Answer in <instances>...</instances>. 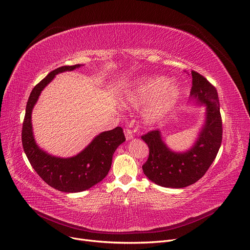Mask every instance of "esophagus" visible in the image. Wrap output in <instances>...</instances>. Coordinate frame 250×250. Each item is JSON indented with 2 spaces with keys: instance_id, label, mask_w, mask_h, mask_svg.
Returning <instances> with one entry per match:
<instances>
[{
  "instance_id": "obj_1",
  "label": "esophagus",
  "mask_w": 250,
  "mask_h": 250,
  "mask_svg": "<svg viewBox=\"0 0 250 250\" xmlns=\"http://www.w3.org/2000/svg\"><path fill=\"white\" fill-rule=\"evenodd\" d=\"M125 139L127 141L134 138V132H132V130L130 128H125Z\"/></svg>"
}]
</instances>
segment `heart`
Wrapping results in <instances>:
<instances>
[{
    "label": "heart",
    "instance_id": "heart-1",
    "mask_svg": "<svg viewBox=\"0 0 250 250\" xmlns=\"http://www.w3.org/2000/svg\"><path fill=\"white\" fill-rule=\"evenodd\" d=\"M169 83L170 81L164 77L145 79L128 93L127 102L131 105L139 106L155 101L147 112V119L153 121L169 111L181 95L179 87L169 85Z\"/></svg>",
    "mask_w": 250,
    "mask_h": 250
}]
</instances>
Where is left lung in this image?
Listing matches in <instances>:
<instances>
[{
    "label": "left lung",
    "mask_w": 250,
    "mask_h": 250,
    "mask_svg": "<svg viewBox=\"0 0 250 250\" xmlns=\"http://www.w3.org/2000/svg\"><path fill=\"white\" fill-rule=\"evenodd\" d=\"M191 96L206 104V122L196 144L186 153H175L166 146L161 131L151 130L142 136L149 154L143 165L144 174L166 188H185L200 180L215 160L222 142V120L218 93L201 74L192 70Z\"/></svg>",
    "instance_id": "left-lung-1"
}]
</instances>
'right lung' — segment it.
I'll list each match as a JSON object with an SVG mask.
<instances>
[{"label": "right lung", "mask_w": 250, "mask_h": 250, "mask_svg": "<svg viewBox=\"0 0 250 250\" xmlns=\"http://www.w3.org/2000/svg\"><path fill=\"white\" fill-rule=\"evenodd\" d=\"M80 66H61L36 84L28 99L22 127L23 148L33 169L49 186L67 193L85 191L104 180L111 167L116 147L125 141L123 128L116 126L99 134L81 153L67 159L50 156L36 145L32 131L31 113L41 91L57 73L71 71Z\"/></svg>", "instance_id": "right-lung-1"}]
</instances>
